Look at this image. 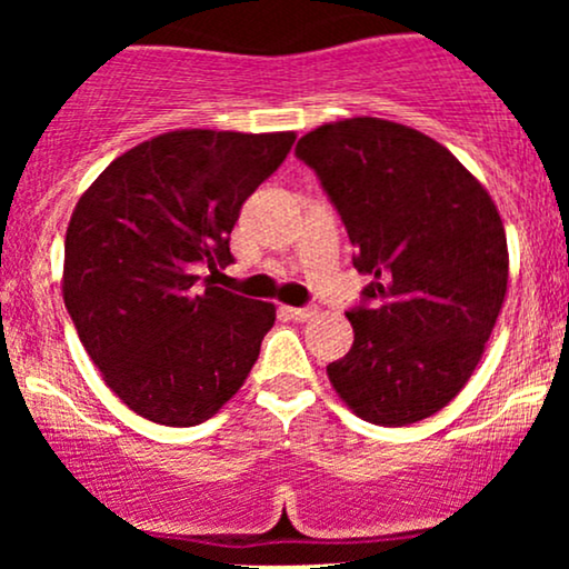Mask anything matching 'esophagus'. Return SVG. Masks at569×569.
Wrapping results in <instances>:
<instances>
[{"label": "esophagus", "mask_w": 569, "mask_h": 569, "mask_svg": "<svg viewBox=\"0 0 569 569\" xmlns=\"http://www.w3.org/2000/svg\"><path fill=\"white\" fill-rule=\"evenodd\" d=\"M286 312H289L293 321H312V318H316V310H312V307H286Z\"/></svg>", "instance_id": "esophagus-1"}]
</instances>
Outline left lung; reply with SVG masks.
Wrapping results in <instances>:
<instances>
[{
	"label": "left lung",
	"mask_w": 569,
	"mask_h": 569,
	"mask_svg": "<svg viewBox=\"0 0 569 569\" xmlns=\"http://www.w3.org/2000/svg\"><path fill=\"white\" fill-rule=\"evenodd\" d=\"M297 158L337 206L358 272L356 331L329 363L331 388L361 420L420 422L466 388L508 291L498 206L460 160L420 130L350 117L305 133Z\"/></svg>",
	"instance_id": "obj_1"
}]
</instances>
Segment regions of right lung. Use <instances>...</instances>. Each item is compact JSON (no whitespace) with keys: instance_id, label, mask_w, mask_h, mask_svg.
Wrapping results in <instances>:
<instances>
[{"instance_id":"add662e5","label":"right lung","mask_w":569,"mask_h":569,"mask_svg":"<svg viewBox=\"0 0 569 569\" xmlns=\"http://www.w3.org/2000/svg\"><path fill=\"white\" fill-rule=\"evenodd\" d=\"M293 130L184 128L109 162L77 200L63 302L112 393L168 428L200 426L243 388L276 305L219 289L198 267L232 262L248 194L289 154Z\"/></svg>"}]
</instances>
